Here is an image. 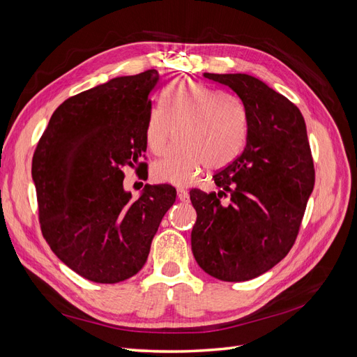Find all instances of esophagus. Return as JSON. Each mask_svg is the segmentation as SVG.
Listing matches in <instances>:
<instances>
[{
    "label": "esophagus",
    "mask_w": 357,
    "mask_h": 357,
    "mask_svg": "<svg viewBox=\"0 0 357 357\" xmlns=\"http://www.w3.org/2000/svg\"><path fill=\"white\" fill-rule=\"evenodd\" d=\"M177 197L181 202H189V192L185 189H177Z\"/></svg>",
    "instance_id": "obj_1"
}]
</instances>
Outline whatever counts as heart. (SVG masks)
I'll return each instance as SVG.
<instances>
[{
	"label": "heart",
	"mask_w": 357,
	"mask_h": 357,
	"mask_svg": "<svg viewBox=\"0 0 357 357\" xmlns=\"http://www.w3.org/2000/svg\"><path fill=\"white\" fill-rule=\"evenodd\" d=\"M180 142L153 165L158 181L186 186L207 165L219 169L236 159L247 142V113L234 96L195 80H177L152 107L146 122V144L164 155L177 135Z\"/></svg>",
	"instance_id": "1"
}]
</instances>
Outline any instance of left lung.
Segmentation results:
<instances>
[{"instance_id":"obj_1","label":"left lung","mask_w":357,"mask_h":357,"mask_svg":"<svg viewBox=\"0 0 357 357\" xmlns=\"http://www.w3.org/2000/svg\"><path fill=\"white\" fill-rule=\"evenodd\" d=\"M204 77L240 96L247 143L213 176L218 193L190 190L197 210L192 252L211 277L245 282L277 265L295 244L314 188L307 126L294 102L252 75L204 73Z\"/></svg>"}]
</instances>
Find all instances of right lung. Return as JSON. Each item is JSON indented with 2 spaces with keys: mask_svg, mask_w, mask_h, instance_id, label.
Instances as JSON below:
<instances>
[{
  "mask_svg": "<svg viewBox=\"0 0 357 357\" xmlns=\"http://www.w3.org/2000/svg\"><path fill=\"white\" fill-rule=\"evenodd\" d=\"M159 73L117 77L63 101L32 156L41 232L52 252L95 283L135 275L176 201L169 185L132 199L123 167L143 168L146 122Z\"/></svg>",
  "mask_w": 357,
  "mask_h": 357,
  "instance_id": "add662e5",
  "label": "right lung"
}]
</instances>
